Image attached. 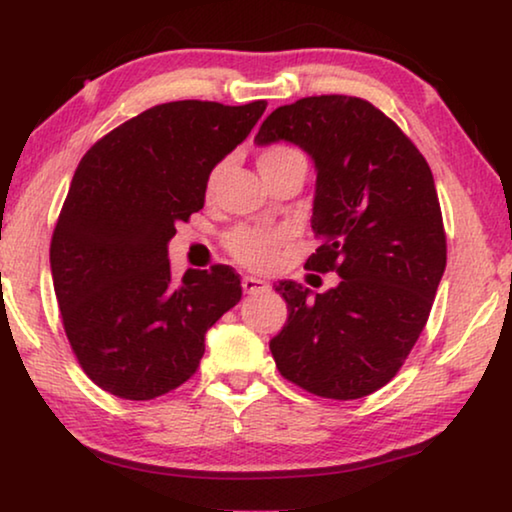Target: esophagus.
Instances as JSON below:
<instances>
[{
    "label": "esophagus",
    "mask_w": 512,
    "mask_h": 512,
    "mask_svg": "<svg viewBox=\"0 0 512 512\" xmlns=\"http://www.w3.org/2000/svg\"><path fill=\"white\" fill-rule=\"evenodd\" d=\"M242 291L254 295V293L268 291V284H265L263 279H256V277H242Z\"/></svg>",
    "instance_id": "obj_1"
}]
</instances>
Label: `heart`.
Instances as JSON below:
<instances>
[{
	"mask_svg": "<svg viewBox=\"0 0 512 512\" xmlns=\"http://www.w3.org/2000/svg\"><path fill=\"white\" fill-rule=\"evenodd\" d=\"M291 164H305V154L295 150L291 145H272L258 154V168L261 173H272V170L291 166ZM219 168L212 170L210 182L217 180ZM286 240V233L281 228L270 226H240L235 231L228 233L226 247L231 251L235 261L247 265L251 270H268L277 258V251Z\"/></svg>",
	"mask_w": 512,
	"mask_h": 512,
	"instance_id": "b5f03b06",
	"label": "heart"
}]
</instances>
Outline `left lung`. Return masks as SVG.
Here are the masks:
<instances>
[{
    "label": "left lung",
    "instance_id": "left-lung-1",
    "mask_svg": "<svg viewBox=\"0 0 512 512\" xmlns=\"http://www.w3.org/2000/svg\"><path fill=\"white\" fill-rule=\"evenodd\" d=\"M286 140L316 166L307 268L342 281L311 295L279 281L288 321L270 339L284 379L311 395L358 399L383 388L418 342L446 270L434 177L390 117L358 96H307L279 106L258 145Z\"/></svg>",
    "mask_w": 512,
    "mask_h": 512
}]
</instances>
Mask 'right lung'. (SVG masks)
Masks as SVG:
<instances>
[{
	"instance_id": "1",
	"label": "right lung",
	"mask_w": 512,
	"mask_h": 512,
	"mask_svg": "<svg viewBox=\"0 0 512 512\" xmlns=\"http://www.w3.org/2000/svg\"><path fill=\"white\" fill-rule=\"evenodd\" d=\"M268 103L170 101L87 150L59 212L50 270L64 332L83 372L145 402L196 374L205 332L242 298L228 265L170 272L175 224L205 203L207 177Z\"/></svg>"
}]
</instances>
